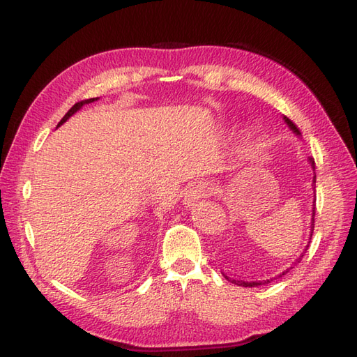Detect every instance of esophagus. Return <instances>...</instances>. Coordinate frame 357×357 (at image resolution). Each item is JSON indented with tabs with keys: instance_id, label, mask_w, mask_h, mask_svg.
<instances>
[{
	"instance_id": "obj_1",
	"label": "esophagus",
	"mask_w": 357,
	"mask_h": 357,
	"mask_svg": "<svg viewBox=\"0 0 357 357\" xmlns=\"http://www.w3.org/2000/svg\"><path fill=\"white\" fill-rule=\"evenodd\" d=\"M210 193H211V188L208 187V184H205V182H202V181L193 182V184H190L188 188L185 190L184 204H185V206H192L197 201H201L202 197L208 196Z\"/></svg>"
}]
</instances>
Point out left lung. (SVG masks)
Returning a JSON list of instances; mask_svg holds the SVG:
<instances>
[{"instance_id":"left-lung-1","label":"left lung","mask_w":357,"mask_h":357,"mask_svg":"<svg viewBox=\"0 0 357 357\" xmlns=\"http://www.w3.org/2000/svg\"><path fill=\"white\" fill-rule=\"evenodd\" d=\"M284 121L287 123V126L289 128H291L294 132H295V134L296 135H301L300 134V129H298L296 126H295V123L292 121V120H289L287 117H284ZM309 162H310V165H312V169L314 170V160L313 158H309ZM314 182H317V175H314L313 176V184H314ZM314 201H317V199H314ZM313 228H314V206H313V213H312V225H310V238H312V234H313ZM310 238H309V243H307V246H305V250H304V252L305 251H307L309 250V245H310ZM304 252L300 255V257H298V259H296V261L292 264V266L291 268H287L283 273H280V275H278V278L280 277H283V275H286V273L289 272V271H291L294 266H295V264L296 263H300L301 261V259H303V257H304ZM223 277H225L228 281H231V283H234V284H237V286H243V287H257V286H261V284H266V283H271V281L272 280H275V278H271V280H263V281H243V280H234V278H229V277H227L225 275V273H223Z\"/></svg>"}]
</instances>
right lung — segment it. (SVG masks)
I'll list each match as a JSON object with an SVG mask.
<instances>
[{
  "label": "right lung",
  "mask_w": 357,
  "mask_h": 357,
  "mask_svg": "<svg viewBox=\"0 0 357 357\" xmlns=\"http://www.w3.org/2000/svg\"><path fill=\"white\" fill-rule=\"evenodd\" d=\"M97 98H98V97H97ZM97 98H88V100H82V102H77L76 105H74V106L71 107V109H70L68 112H66V114L63 115V119L59 121V124H57V128H59L61 124H63L66 120H68L73 114H76V112L80 109L82 106H84V105H88V103H93V102H96V100H97Z\"/></svg>",
  "instance_id": "add662e5"
}]
</instances>
